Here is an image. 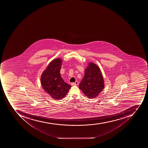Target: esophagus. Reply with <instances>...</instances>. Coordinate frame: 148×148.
Instances as JSON below:
<instances>
[{
    "mask_svg": "<svg viewBox=\"0 0 148 148\" xmlns=\"http://www.w3.org/2000/svg\"><path fill=\"white\" fill-rule=\"evenodd\" d=\"M78 81H76L75 82H72L71 83V85H77L78 84Z\"/></svg>",
    "mask_w": 148,
    "mask_h": 148,
    "instance_id": "esophagus-1",
    "label": "esophagus"
}]
</instances>
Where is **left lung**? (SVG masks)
Segmentation results:
<instances>
[{
  "mask_svg": "<svg viewBox=\"0 0 148 148\" xmlns=\"http://www.w3.org/2000/svg\"><path fill=\"white\" fill-rule=\"evenodd\" d=\"M104 88V78L100 69L95 63H88L79 84L80 89L89 99L96 98Z\"/></svg>",
  "mask_w": 148,
  "mask_h": 148,
  "instance_id": "obj_1",
  "label": "left lung"
}]
</instances>
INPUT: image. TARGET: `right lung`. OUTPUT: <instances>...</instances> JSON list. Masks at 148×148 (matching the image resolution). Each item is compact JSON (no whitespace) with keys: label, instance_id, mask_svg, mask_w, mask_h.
Instances as JSON below:
<instances>
[{"label":"right lung","instance_id":"1","mask_svg":"<svg viewBox=\"0 0 148 148\" xmlns=\"http://www.w3.org/2000/svg\"><path fill=\"white\" fill-rule=\"evenodd\" d=\"M62 60L56 58L50 62L42 73L41 85L53 99H62L68 93L71 86L65 82L60 75Z\"/></svg>","mask_w":148,"mask_h":148}]
</instances>
